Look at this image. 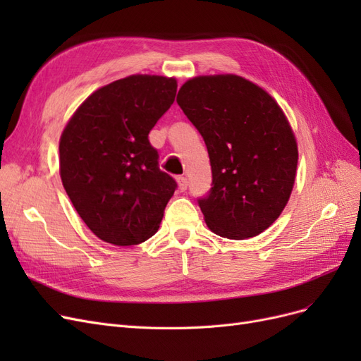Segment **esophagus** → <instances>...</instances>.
Listing matches in <instances>:
<instances>
[{
    "mask_svg": "<svg viewBox=\"0 0 361 361\" xmlns=\"http://www.w3.org/2000/svg\"><path fill=\"white\" fill-rule=\"evenodd\" d=\"M176 180H178V187H179V190H180V191H185V190H187V187H188V180H187V178L179 176Z\"/></svg>",
    "mask_w": 361,
    "mask_h": 361,
    "instance_id": "esophagus-1",
    "label": "esophagus"
}]
</instances>
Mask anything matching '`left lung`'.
I'll use <instances>...</instances> for the list:
<instances>
[{"label": "left lung", "instance_id": "1", "mask_svg": "<svg viewBox=\"0 0 361 361\" xmlns=\"http://www.w3.org/2000/svg\"><path fill=\"white\" fill-rule=\"evenodd\" d=\"M178 105L202 134L212 188L199 206L211 231L227 239L260 235L289 202L298 146L288 117L267 90L233 73L185 82Z\"/></svg>", "mask_w": 361, "mask_h": 361}]
</instances>
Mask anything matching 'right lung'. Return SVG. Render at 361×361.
Masks as SVG:
<instances>
[{
  "label": "right lung",
  "mask_w": 361,
  "mask_h": 361,
  "mask_svg": "<svg viewBox=\"0 0 361 361\" xmlns=\"http://www.w3.org/2000/svg\"><path fill=\"white\" fill-rule=\"evenodd\" d=\"M176 78L129 75L93 92L60 137V178L87 227L113 245L159 228L176 182L158 167L149 133L174 102Z\"/></svg>",
  "instance_id": "obj_1"
}]
</instances>
